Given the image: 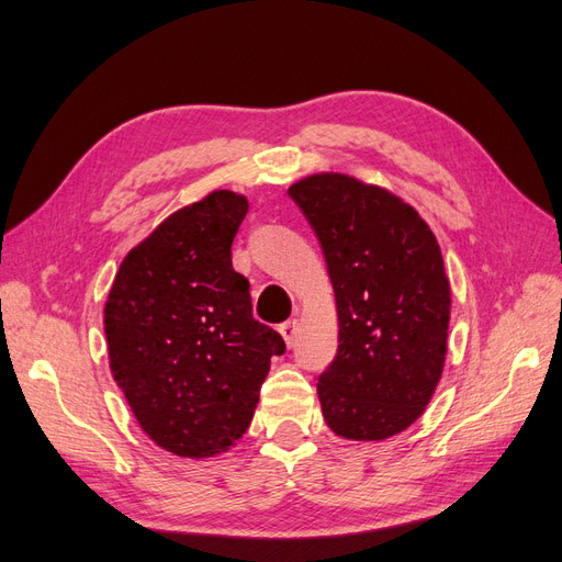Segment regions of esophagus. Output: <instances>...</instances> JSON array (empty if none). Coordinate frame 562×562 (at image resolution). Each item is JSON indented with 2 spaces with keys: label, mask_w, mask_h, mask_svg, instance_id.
Instances as JSON below:
<instances>
[{
  "label": "esophagus",
  "mask_w": 562,
  "mask_h": 562,
  "mask_svg": "<svg viewBox=\"0 0 562 562\" xmlns=\"http://www.w3.org/2000/svg\"><path fill=\"white\" fill-rule=\"evenodd\" d=\"M280 334L286 340V346H292L296 334H299V319H286L280 324Z\"/></svg>",
  "instance_id": "esophagus-1"
}]
</instances>
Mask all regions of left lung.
<instances>
[{
  "label": "left lung",
  "instance_id": "1",
  "mask_svg": "<svg viewBox=\"0 0 562 562\" xmlns=\"http://www.w3.org/2000/svg\"><path fill=\"white\" fill-rule=\"evenodd\" d=\"M336 294L338 352L317 378L338 437L380 441L420 418L446 361L450 286L437 238L402 198L348 175L289 189Z\"/></svg>",
  "mask_w": 562,
  "mask_h": 562
}]
</instances>
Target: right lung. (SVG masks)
Segmentation results:
<instances>
[{
	"mask_svg": "<svg viewBox=\"0 0 562 562\" xmlns=\"http://www.w3.org/2000/svg\"><path fill=\"white\" fill-rule=\"evenodd\" d=\"M247 198L212 191L177 210L123 259L104 305L116 385L139 427L182 458H210L247 431L282 336L251 315L231 245Z\"/></svg>",
	"mask_w": 562,
	"mask_h": 562,
	"instance_id": "add662e5",
	"label": "right lung"
}]
</instances>
